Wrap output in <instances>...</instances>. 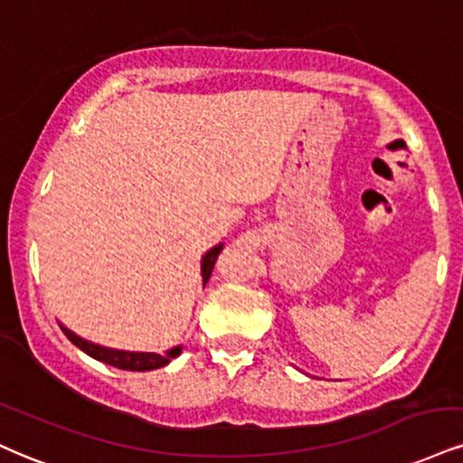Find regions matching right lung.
I'll list each match as a JSON object with an SVG mask.
<instances>
[{
    "label": "right lung",
    "instance_id": "obj_1",
    "mask_svg": "<svg viewBox=\"0 0 463 463\" xmlns=\"http://www.w3.org/2000/svg\"><path fill=\"white\" fill-rule=\"evenodd\" d=\"M222 248H224V243H217L209 250L207 254L203 256V260H200V276H203V287L207 285V280L211 278V271H213V265L217 260V256H220ZM60 327H62V332L66 334V338L75 345V347H80L83 354H88L90 358L99 360V362H105V364L109 366H116V369H122V371H153V369H161V366L168 364L170 360H175L176 355H181L183 352V345H176V347L168 349L165 354H150V352H122V349H111V347H103V345H97L92 341H86V338L77 336L75 332H71L69 327L62 326L60 323Z\"/></svg>",
    "mask_w": 463,
    "mask_h": 463
}]
</instances>
